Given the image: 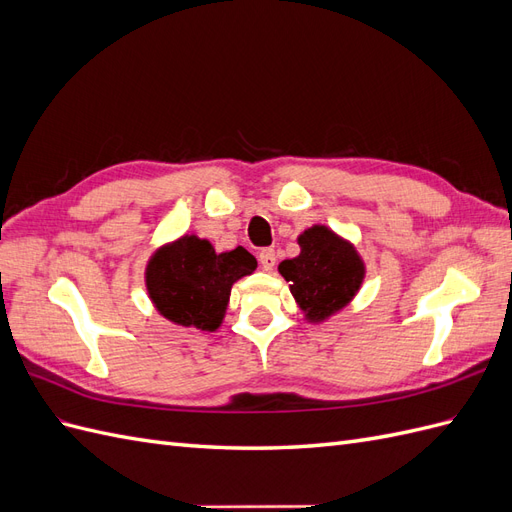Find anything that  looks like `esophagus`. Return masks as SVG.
Returning a JSON list of instances; mask_svg holds the SVG:
<instances>
[{"instance_id":"obj_1","label":"esophagus","mask_w":512,"mask_h":512,"mask_svg":"<svg viewBox=\"0 0 512 512\" xmlns=\"http://www.w3.org/2000/svg\"><path fill=\"white\" fill-rule=\"evenodd\" d=\"M258 260H260L262 269L271 271L275 267V250H271V247H265V250L258 252Z\"/></svg>"}]
</instances>
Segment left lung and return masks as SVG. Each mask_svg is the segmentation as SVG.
I'll return each mask as SVG.
<instances>
[{
	"label": "left lung",
	"instance_id": "left-lung-1",
	"mask_svg": "<svg viewBox=\"0 0 512 512\" xmlns=\"http://www.w3.org/2000/svg\"><path fill=\"white\" fill-rule=\"evenodd\" d=\"M301 254L284 260L280 273L290 282L307 320L320 322L342 309L363 282V262L354 247L329 228L312 226L299 237Z\"/></svg>",
	"mask_w": 512,
	"mask_h": 512
}]
</instances>
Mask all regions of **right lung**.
Segmentation results:
<instances>
[{"mask_svg": "<svg viewBox=\"0 0 512 512\" xmlns=\"http://www.w3.org/2000/svg\"><path fill=\"white\" fill-rule=\"evenodd\" d=\"M254 269L256 258L245 247L215 254L209 241L183 237L149 260L147 290L164 318L213 331L224 318L232 284Z\"/></svg>", "mask_w": 512, "mask_h": 512, "instance_id": "1", "label": "right lung"}]
</instances>
